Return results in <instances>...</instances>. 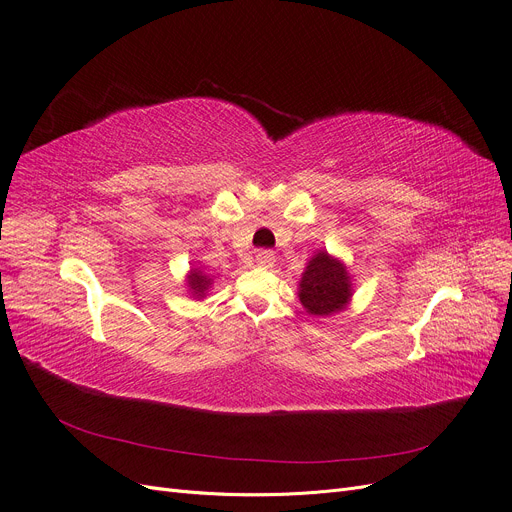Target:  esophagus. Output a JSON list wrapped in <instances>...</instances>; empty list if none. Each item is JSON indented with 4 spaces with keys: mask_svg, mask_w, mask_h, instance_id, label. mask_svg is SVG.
<instances>
[{
    "mask_svg": "<svg viewBox=\"0 0 512 512\" xmlns=\"http://www.w3.org/2000/svg\"><path fill=\"white\" fill-rule=\"evenodd\" d=\"M255 261L259 267H272L276 263V255L272 251H259L255 255Z\"/></svg>",
    "mask_w": 512,
    "mask_h": 512,
    "instance_id": "obj_1",
    "label": "esophagus"
}]
</instances>
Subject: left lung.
I'll list each match as a JSON object with an SVG mask.
<instances>
[{
    "label": "left lung",
    "instance_id": "left-lung-1",
    "mask_svg": "<svg viewBox=\"0 0 512 512\" xmlns=\"http://www.w3.org/2000/svg\"><path fill=\"white\" fill-rule=\"evenodd\" d=\"M351 297L353 284L346 265L328 251L313 255L299 282V301L305 311L315 317H328L346 309Z\"/></svg>",
    "mask_w": 512,
    "mask_h": 512
}]
</instances>
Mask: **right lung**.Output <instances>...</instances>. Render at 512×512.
Listing matches in <instances>:
<instances>
[{
  "label": "right lung",
  "mask_w": 512,
  "mask_h": 512,
  "mask_svg": "<svg viewBox=\"0 0 512 512\" xmlns=\"http://www.w3.org/2000/svg\"><path fill=\"white\" fill-rule=\"evenodd\" d=\"M186 284H188V290H191V294H193L195 299H203L205 294H207V290H209V286H211V276L201 272L199 267H195V270L188 272Z\"/></svg>",
  "instance_id": "right-lung-1"
}]
</instances>
